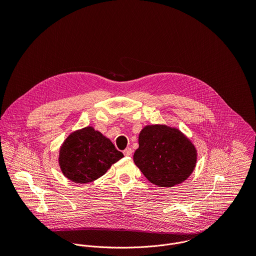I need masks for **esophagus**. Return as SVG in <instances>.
<instances>
[{"label": "esophagus", "mask_w": 256, "mask_h": 256, "mask_svg": "<svg viewBox=\"0 0 256 256\" xmlns=\"http://www.w3.org/2000/svg\"><path fill=\"white\" fill-rule=\"evenodd\" d=\"M124 155L126 156V157H130L132 155V150L130 148H126L124 151Z\"/></svg>", "instance_id": "esophagus-1"}]
</instances>
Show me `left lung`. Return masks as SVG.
<instances>
[{
  "label": "left lung",
  "mask_w": 256,
  "mask_h": 256,
  "mask_svg": "<svg viewBox=\"0 0 256 256\" xmlns=\"http://www.w3.org/2000/svg\"><path fill=\"white\" fill-rule=\"evenodd\" d=\"M196 161V146L177 128L157 124L144 126L140 132L134 162L151 184L178 186L192 175Z\"/></svg>",
  "instance_id": "obj_1"
}]
</instances>
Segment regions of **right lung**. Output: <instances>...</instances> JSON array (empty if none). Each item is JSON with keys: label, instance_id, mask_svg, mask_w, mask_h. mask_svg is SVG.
<instances>
[{"label": "right lung", "instance_id": "right-lung-1", "mask_svg": "<svg viewBox=\"0 0 256 256\" xmlns=\"http://www.w3.org/2000/svg\"><path fill=\"white\" fill-rule=\"evenodd\" d=\"M122 157L110 140L89 126L68 136L60 146L58 160L66 178L85 184L104 175Z\"/></svg>", "mask_w": 256, "mask_h": 256}]
</instances>
